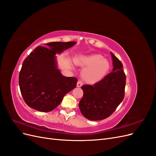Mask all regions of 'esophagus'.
Listing matches in <instances>:
<instances>
[{"instance_id": "obj_1", "label": "esophagus", "mask_w": 156, "mask_h": 156, "mask_svg": "<svg viewBox=\"0 0 156 156\" xmlns=\"http://www.w3.org/2000/svg\"><path fill=\"white\" fill-rule=\"evenodd\" d=\"M83 84V83L82 81H78L77 83V87H82V85Z\"/></svg>"}]
</instances>
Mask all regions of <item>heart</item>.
<instances>
[{"label": "heart", "instance_id": "1", "mask_svg": "<svg viewBox=\"0 0 156 156\" xmlns=\"http://www.w3.org/2000/svg\"><path fill=\"white\" fill-rule=\"evenodd\" d=\"M75 62L80 66L86 67L83 72V77L90 83L100 81L105 76L110 68L108 61L100 55L77 56Z\"/></svg>", "mask_w": 156, "mask_h": 156}]
</instances>
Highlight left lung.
I'll return each instance as SVG.
<instances>
[{
  "instance_id": "1",
  "label": "left lung",
  "mask_w": 156,
  "mask_h": 156,
  "mask_svg": "<svg viewBox=\"0 0 156 156\" xmlns=\"http://www.w3.org/2000/svg\"><path fill=\"white\" fill-rule=\"evenodd\" d=\"M112 72L93 85L84 84L83 96L79 103L83 115L90 120H100L111 116L124 100L126 75L120 60L111 53Z\"/></svg>"
}]
</instances>
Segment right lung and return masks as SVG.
<instances>
[{
	"label": "right lung",
	"mask_w": 156,
	"mask_h": 156,
	"mask_svg": "<svg viewBox=\"0 0 156 156\" xmlns=\"http://www.w3.org/2000/svg\"><path fill=\"white\" fill-rule=\"evenodd\" d=\"M76 42L55 41L38 46L23 61L19 84L24 101L41 112L53 111L64 96L76 87V77H65L57 68L56 54L72 48Z\"/></svg>",
	"instance_id": "1"
}]
</instances>
